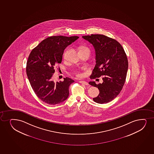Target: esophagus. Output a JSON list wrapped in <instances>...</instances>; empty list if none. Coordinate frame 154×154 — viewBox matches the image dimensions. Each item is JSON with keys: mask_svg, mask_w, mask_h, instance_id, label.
Masks as SVG:
<instances>
[{"mask_svg": "<svg viewBox=\"0 0 154 154\" xmlns=\"http://www.w3.org/2000/svg\"><path fill=\"white\" fill-rule=\"evenodd\" d=\"M79 83H80L82 84H83V85H88V83L87 82L84 81H79Z\"/></svg>", "mask_w": 154, "mask_h": 154, "instance_id": "esophagus-1", "label": "esophagus"}]
</instances>
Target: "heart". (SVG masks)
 <instances>
[{"mask_svg": "<svg viewBox=\"0 0 154 154\" xmlns=\"http://www.w3.org/2000/svg\"><path fill=\"white\" fill-rule=\"evenodd\" d=\"M84 50L89 49L88 48L86 47H81V48H80V51H82V50ZM74 73L76 74V76H80L81 75V73L78 71H74Z\"/></svg>", "mask_w": 154, "mask_h": 154, "instance_id": "heart-1", "label": "heart"}]
</instances>
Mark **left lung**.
<instances>
[{
	"instance_id": "obj_1",
	"label": "left lung",
	"mask_w": 154,
	"mask_h": 154,
	"mask_svg": "<svg viewBox=\"0 0 154 154\" xmlns=\"http://www.w3.org/2000/svg\"><path fill=\"white\" fill-rule=\"evenodd\" d=\"M82 37L92 45L96 53V64L90 78L103 76L102 83H89L100 91L93 100L99 104H106L117 97L124 86L128 67L127 56L120 44L112 38L102 34Z\"/></svg>"
}]
</instances>
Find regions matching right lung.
I'll list each match as a JSON object with an SVG mask.
<instances>
[{
    "label": "right lung",
    "mask_w": 154,
    "mask_h": 154,
    "mask_svg": "<svg viewBox=\"0 0 154 154\" xmlns=\"http://www.w3.org/2000/svg\"><path fill=\"white\" fill-rule=\"evenodd\" d=\"M79 38L74 36H53L43 40L31 52L27 63V76L35 94L44 102L56 105L69 97V88L74 81L64 78L55 83L52 79L54 68L61 63L66 48Z\"/></svg>",
    "instance_id": "1"
}]
</instances>
